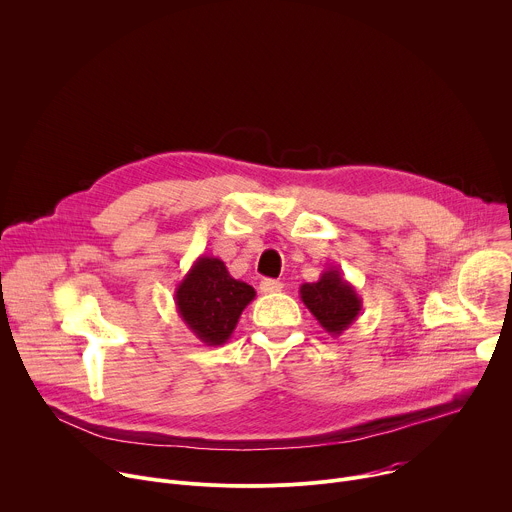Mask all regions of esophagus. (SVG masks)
Here are the masks:
<instances>
[{
    "label": "esophagus",
    "mask_w": 512,
    "mask_h": 512,
    "mask_svg": "<svg viewBox=\"0 0 512 512\" xmlns=\"http://www.w3.org/2000/svg\"><path fill=\"white\" fill-rule=\"evenodd\" d=\"M281 287H283V283L277 279H263L259 283V289L263 291V294H277V291H281Z\"/></svg>",
    "instance_id": "34e87169"
}]
</instances>
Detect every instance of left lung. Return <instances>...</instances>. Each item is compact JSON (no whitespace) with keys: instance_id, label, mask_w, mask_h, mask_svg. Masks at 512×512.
<instances>
[{"instance_id":"left-lung-1","label":"left lung","mask_w":512,"mask_h":512,"mask_svg":"<svg viewBox=\"0 0 512 512\" xmlns=\"http://www.w3.org/2000/svg\"><path fill=\"white\" fill-rule=\"evenodd\" d=\"M300 298L330 336H340L362 310L356 287L342 277L338 267H328L318 281L304 283Z\"/></svg>"}]
</instances>
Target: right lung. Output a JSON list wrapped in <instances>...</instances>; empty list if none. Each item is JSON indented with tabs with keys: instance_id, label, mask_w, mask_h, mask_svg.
<instances>
[{
	"instance_id": "right-lung-1",
	"label": "right lung",
	"mask_w": 512,
	"mask_h": 512,
	"mask_svg": "<svg viewBox=\"0 0 512 512\" xmlns=\"http://www.w3.org/2000/svg\"><path fill=\"white\" fill-rule=\"evenodd\" d=\"M253 300L255 289L235 279L227 265L212 255H200L174 291L178 316L208 346H221L231 338Z\"/></svg>"
}]
</instances>
